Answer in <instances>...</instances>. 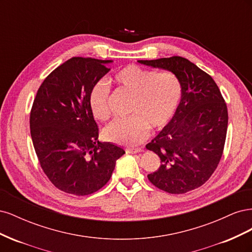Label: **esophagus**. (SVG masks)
Wrapping results in <instances>:
<instances>
[{
    "label": "esophagus",
    "instance_id": "obj_1",
    "mask_svg": "<svg viewBox=\"0 0 252 252\" xmlns=\"http://www.w3.org/2000/svg\"><path fill=\"white\" fill-rule=\"evenodd\" d=\"M127 154H139V152H142L141 148H135V149H127Z\"/></svg>",
    "mask_w": 252,
    "mask_h": 252
}]
</instances>
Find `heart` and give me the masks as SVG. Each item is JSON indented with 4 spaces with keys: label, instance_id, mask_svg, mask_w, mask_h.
Returning a JSON list of instances; mask_svg holds the SVG:
<instances>
[{
    "label": "heart",
    "instance_id": "1",
    "mask_svg": "<svg viewBox=\"0 0 252 252\" xmlns=\"http://www.w3.org/2000/svg\"><path fill=\"white\" fill-rule=\"evenodd\" d=\"M118 87L132 95L130 114L126 120H116L104 129L108 142L134 147L148 138L150 128L162 130L177 113L183 94L180 78L171 71L157 72L130 64L113 75ZM89 107L100 121L109 119V86L100 81L89 94Z\"/></svg>",
    "mask_w": 252,
    "mask_h": 252
}]
</instances>
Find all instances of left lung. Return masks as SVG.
Instances as JSON below:
<instances>
[{
    "instance_id": "obj_1",
    "label": "left lung",
    "mask_w": 252,
    "mask_h": 252,
    "mask_svg": "<svg viewBox=\"0 0 252 252\" xmlns=\"http://www.w3.org/2000/svg\"><path fill=\"white\" fill-rule=\"evenodd\" d=\"M139 63L175 73L183 85L174 118L146 145L161 165L148 180L173 194L201 187L215 172L222 158L228 125L224 97L213 79L182 57L140 60Z\"/></svg>"
}]
</instances>
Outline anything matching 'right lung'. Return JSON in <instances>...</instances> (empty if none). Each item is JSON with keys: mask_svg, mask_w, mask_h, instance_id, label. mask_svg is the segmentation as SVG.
Segmentation results:
<instances>
[{"mask_svg": "<svg viewBox=\"0 0 252 252\" xmlns=\"http://www.w3.org/2000/svg\"><path fill=\"white\" fill-rule=\"evenodd\" d=\"M110 60L71 58L37 90L30 111V134L44 173L58 189L91 194L110 180L123 148L98 142L89 94L110 69Z\"/></svg>", "mask_w": 252, "mask_h": 252, "instance_id": "add662e5", "label": "right lung"}]
</instances>
